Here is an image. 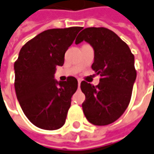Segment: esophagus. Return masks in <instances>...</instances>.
<instances>
[{"label":"esophagus","mask_w":154,"mask_h":154,"mask_svg":"<svg viewBox=\"0 0 154 154\" xmlns=\"http://www.w3.org/2000/svg\"><path fill=\"white\" fill-rule=\"evenodd\" d=\"M77 81H78V87H80V83H81L82 81H81V79H78Z\"/></svg>","instance_id":"esophagus-1"}]
</instances>
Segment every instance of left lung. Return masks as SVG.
Here are the masks:
<instances>
[{"instance_id": "obj_1", "label": "left lung", "mask_w": 154, "mask_h": 154, "mask_svg": "<svg viewBox=\"0 0 154 154\" xmlns=\"http://www.w3.org/2000/svg\"><path fill=\"white\" fill-rule=\"evenodd\" d=\"M82 41L92 46V69L100 76L95 87L85 81L81 82L86 97L82 110L89 123L99 126L110 125L119 119L130 103L136 78L135 57L129 46L106 28L84 29L75 43Z\"/></svg>"}]
</instances>
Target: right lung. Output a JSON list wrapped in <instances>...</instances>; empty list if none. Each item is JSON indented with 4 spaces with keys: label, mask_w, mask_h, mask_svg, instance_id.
Here are the masks:
<instances>
[{
    "label": "right lung",
    "mask_w": 154,
    "mask_h": 154,
    "mask_svg": "<svg viewBox=\"0 0 154 154\" xmlns=\"http://www.w3.org/2000/svg\"><path fill=\"white\" fill-rule=\"evenodd\" d=\"M82 27L45 30L26 42L14 63L15 92L27 119L47 130L61 128L66 123L77 80L54 79L56 66H62L65 54Z\"/></svg>",
    "instance_id": "1"
}]
</instances>
